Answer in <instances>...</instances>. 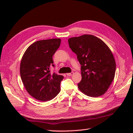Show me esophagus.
I'll return each mask as SVG.
<instances>
[{
	"mask_svg": "<svg viewBox=\"0 0 133 133\" xmlns=\"http://www.w3.org/2000/svg\"><path fill=\"white\" fill-rule=\"evenodd\" d=\"M74 74V73L73 72H71V73H67L66 75L68 76H71V75H73Z\"/></svg>",
	"mask_w": 133,
	"mask_h": 133,
	"instance_id": "1",
	"label": "esophagus"
}]
</instances>
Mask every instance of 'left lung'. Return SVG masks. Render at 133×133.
<instances>
[{
    "instance_id": "obj_1",
    "label": "left lung",
    "mask_w": 133,
    "mask_h": 133,
    "mask_svg": "<svg viewBox=\"0 0 133 133\" xmlns=\"http://www.w3.org/2000/svg\"><path fill=\"white\" fill-rule=\"evenodd\" d=\"M69 47L81 65L79 89L91 97L105 94L114 80L116 64L109 48L101 39L85 34L68 39Z\"/></svg>"
}]
</instances>
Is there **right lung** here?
Listing matches in <instances>:
<instances>
[{
    "mask_svg": "<svg viewBox=\"0 0 133 133\" xmlns=\"http://www.w3.org/2000/svg\"><path fill=\"white\" fill-rule=\"evenodd\" d=\"M61 39H50L36 42L28 47L20 66V73L24 87L31 96L42 102L54 98L60 91L63 75L51 74L53 55L59 48Z\"/></svg>",
    "mask_w": 133,
    "mask_h": 133,
    "instance_id": "right-lung-1",
    "label": "right lung"
}]
</instances>
